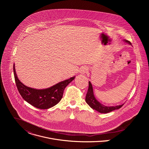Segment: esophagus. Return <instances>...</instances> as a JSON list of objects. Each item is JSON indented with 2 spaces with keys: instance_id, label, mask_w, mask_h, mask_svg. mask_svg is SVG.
<instances>
[{
  "instance_id": "esophagus-1",
  "label": "esophagus",
  "mask_w": 149,
  "mask_h": 149,
  "mask_svg": "<svg viewBox=\"0 0 149 149\" xmlns=\"http://www.w3.org/2000/svg\"><path fill=\"white\" fill-rule=\"evenodd\" d=\"M88 70V68L86 67H82L80 70V72L81 74H84L86 73Z\"/></svg>"
}]
</instances>
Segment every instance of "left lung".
I'll list each match as a JSON object with an SVG mask.
<instances>
[{
	"instance_id": "1",
	"label": "left lung",
	"mask_w": 149,
	"mask_h": 149,
	"mask_svg": "<svg viewBox=\"0 0 149 149\" xmlns=\"http://www.w3.org/2000/svg\"><path fill=\"white\" fill-rule=\"evenodd\" d=\"M125 42L129 43V44H132L130 42L127 40H124ZM86 102L90 105V107L94 110L98 111L101 113H108L111 111H113L115 110H117L120 109L124 104L118 105L117 106H111V107H108V106L104 105L103 104H101L99 101H98L94 97V91L92 84L89 81V87L87 93L86 94Z\"/></svg>"
}]
</instances>
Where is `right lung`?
Returning <instances> with one entry per match:
<instances>
[{"instance_id": "right-lung-1", "label": "right lung", "mask_w": 149, "mask_h": 149, "mask_svg": "<svg viewBox=\"0 0 149 149\" xmlns=\"http://www.w3.org/2000/svg\"><path fill=\"white\" fill-rule=\"evenodd\" d=\"M13 72L16 87L21 96L26 102L39 109H48L57 104L62 99L65 87L75 78V77H73L48 88L37 90L25 86L19 80L15 65Z\"/></svg>"}]
</instances>
